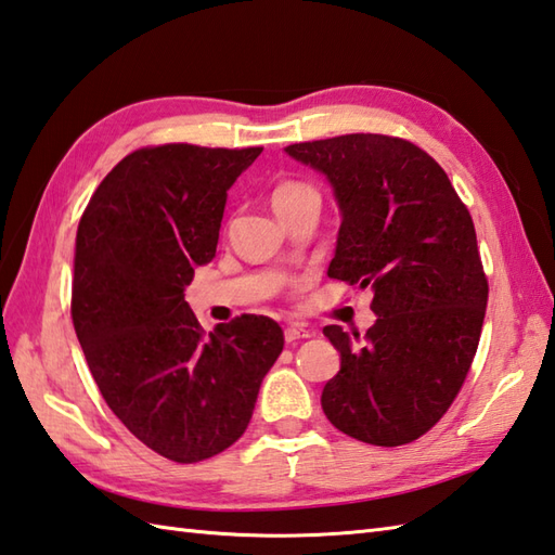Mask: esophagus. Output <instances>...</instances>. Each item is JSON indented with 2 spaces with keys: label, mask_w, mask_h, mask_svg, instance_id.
<instances>
[{
  "label": "esophagus",
  "mask_w": 555,
  "mask_h": 555,
  "mask_svg": "<svg viewBox=\"0 0 555 555\" xmlns=\"http://www.w3.org/2000/svg\"><path fill=\"white\" fill-rule=\"evenodd\" d=\"M310 328H305V326H298V324H291L286 332H284V336H286V344H296V340H300V338H310Z\"/></svg>",
  "instance_id": "esophagus-1"
}]
</instances>
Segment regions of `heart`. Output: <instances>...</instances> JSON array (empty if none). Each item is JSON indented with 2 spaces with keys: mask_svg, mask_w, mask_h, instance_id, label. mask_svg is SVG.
<instances>
[{
  "mask_svg": "<svg viewBox=\"0 0 555 555\" xmlns=\"http://www.w3.org/2000/svg\"><path fill=\"white\" fill-rule=\"evenodd\" d=\"M305 188H308V185H302V183H281L276 191H274V195H271V203H274V205L284 203V199H288V197H293L296 193L305 191Z\"/></svg>",
  "mask_w": 555,
  "mask_h": 555,
  "instance_id": "b5f03b06",
  "label": "heart"
}]
</instances>
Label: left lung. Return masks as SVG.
Returning a JSON list of instances; mask_svg holds the SVG:
<instances>
[{
	"label": "left lung",
	"mask_w": 555,
	"mask_h": 555,
	"mask_svg": "<svg viewBox=\"0 0 555 555\" xmlns=\"http://www.w3.org/2000/svg\"><path fill=\"white\" fill-rule=\"evenodd\" d=\"M286 155L334 191L340 229L328 276L374 293L364 338L324 328L340 352L324 415L364 443L415 441L451 408L479 346L489 284L473 217L446 171L408 140L350 133Z\"/></svg>",
	"instance_id": "1"
}]
</instances>
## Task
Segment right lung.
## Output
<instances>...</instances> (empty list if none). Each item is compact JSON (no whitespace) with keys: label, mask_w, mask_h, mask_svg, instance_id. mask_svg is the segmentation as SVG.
<instances>
[{"label":"right lung","mask_w":555,"mask_h":555,"mask_svg":"<svg viewBox=\"0 0 555 555\" xmlns=\"http://www.w3.org/2000/svg\"><path fill=\"white\" fill-rule=\"evenodd\" d=\"M262 147H143L104 176L76 233L70 317L102 398L173 463L227 451L250 424L281 326L235 317L205 336L185 286L217 253L227 193Z\"/></svg>","instance_id":"obj_1"}]
</instances>
